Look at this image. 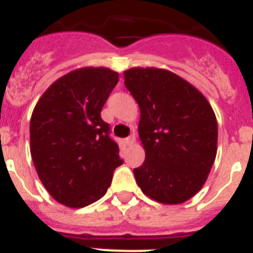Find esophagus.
<instances>
[{
    "label": "esophagus",
    "mask_w": 253,
    "mask_h": 253,
    "mask_svg": "<svg viewBox=\"0 0 253 253\" xmlns=\"http://www.w3.org/2000/svg\"><path fill=\"white\" fill-rule=\"evenodd\" d=\"M135 141V135L134 134H131L130 137H128V138H125V145L126 146H131L133 143H134Z\"/></svg>",
    "instance_id": "34e87169"
}]
</instances>
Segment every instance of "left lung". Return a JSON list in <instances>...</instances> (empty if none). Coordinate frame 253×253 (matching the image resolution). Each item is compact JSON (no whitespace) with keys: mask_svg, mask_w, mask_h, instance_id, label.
<instances>
[{"mask_svg":"<svg viewBox=\"0 0 253 253\" xmlns=\"http://www.w3.org/2000/svg\"><path fill=\"white\" fill-rule=\"evenodd\" d=\"M124 84L138 103V134L146 159L134 172L142 193L181 204L206 183L217 154V120L207 98L168 70L134 67Z\"/></svg>","mask_w":253,"mask_h":253,"instance_id":"8db88e82","label":"left lung"}]
</instances>
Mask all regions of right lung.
<instances>
[{
  "label": "right lung",
  "instance_id": "1",
  "mask_svg": "<svg viewBox=\"0 0 253 253\" xmlns=\"http://www.w3.org/2000/svg\"><path fill=\"white\" fill-rule=\"evenodd\" d=\"M119 74L83 67L59 77L40 97L29 124L31 156L47 193L70 208L101 199L122 166L119 146L101 118Z\"/></svg>",
  "mask_w": 253,
  "mask_h": 253
}]
</instances>
